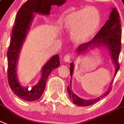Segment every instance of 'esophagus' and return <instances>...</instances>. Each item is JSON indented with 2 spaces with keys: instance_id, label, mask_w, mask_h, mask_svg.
Returning a JSON list of instances; mask_svg holds the SVG:
<instances>
[{
  "instance_id": "1",
  "label": "esophagus",
  "mask_w": 124,
  "mask_h": 124,
  "mask_svg": "<svg viewBox=\"0 0 124 124\" xmlns=\"http://www.w3.org/2000/svg\"><path fill=\"white\" fill-rule=\"evenodd\" d=\"M70 59H71V56H70L69 54H67L65 56L63 57V60H64V61L66 62V63H68V62H69L70 61Z\"/></svg>"
}]
</instances>
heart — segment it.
<instances>
[{
    "label": "heart",
    "instance_id": "b5f03b06",
    "mask_svg": "<svg viewBox=\"0 0 124 124\" xmlns=\"http://www.w3.org/2000/svg\"><path fill=\"white\" fill-rule=\"evenodd\" d=\"M101 21L99 10L95 6H87L70 13L61 21V27L66 32L72 33L76 44L87 42L97 32Z\"/></svg>",
    "mask_w": 124,
    "mask_h": 124
}]
</instances>
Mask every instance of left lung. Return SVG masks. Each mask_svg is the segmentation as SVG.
Instances as JSON below:
<instances>
[{
    "mask_svg": "<svg viewBox=\"0 0 124 124\" xmlns=\"http://www.w3.org/2000/svg\"><path fill=\"white\" fill-rule=\"evenodd\" d=\"M121 38H122V31H121V23L120 19V16L118 11L116 8H113L110 14L109 19H108L105 24L101 28V30L99 31L96 36H95L93 40L88 42L82 44L78 47L75 53L76 56H78L79 55L85 54L86 52H88L89 49H95L104 47L107 49L109 52L110 55L112 60L113 61L114 67H115V72H114V78L118 70L120 69V65L118 63V58L121 49ZM70 84L68 85L67 90L69 95L71 101L74 104L78 105L80 107H87L93 103L99 101L101 98L107 95L110 92L111 86L110 85L107 92L94 99L86 100L80 98V97L76 95L72 90V76L73 74L74 65L73 63L70 64ZM114 80V78H113ZM112 80L110 85L113 82Z\"/></svg>",
    "mask_w": 124,
    "mask_h": 124,
    "instance_id": "left-lung-1",
    "label": "left lung"
}]
</instances>
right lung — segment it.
I'll return each mask as SVG.
<instances>
[{
  "mask_svg": "<svg viewBox=\"0 0 124 124\" xmlns=\"http://www.w3.org/2000/svg\"><path fill=\"white\" fill-rule=\"evenodd\" d=\"M65 2L66 0H28L17 12L7 53L8 78L12 92L25 101H34L40 97L45 89L48 77L52 70L59 67L60 65L59 55H55L42 67L41 78L36 85L30 88L23 87L19 83L17 75V61L21 49L34 19V14L48 16L52 6H60Z\"/></svg>",
  "mask_w": 124,
  "mask_h": 124,
  "instance_id": "1",
  "label": "right lung"
}]
</instances>
